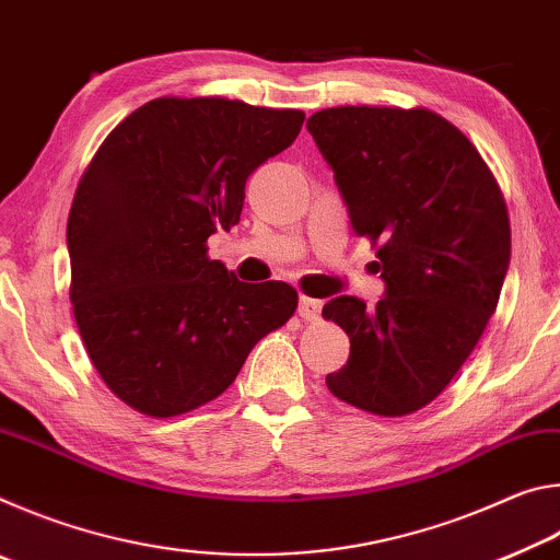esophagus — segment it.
Masks as SVG:
<instances>
[{
	"mask_svg": "<svg viewBox=\"0 0 560 560\" xmlns=\"http://www.w3.org/2000/svg\"><path fill=\"white\" fill-rule=\"evenodd\" d=\"M320 306H324V303H320L318 299L301 296L299 299V316L303 320H318L320 318Z\"/></svg>",
	"mask_w": 560,
	"mask_h": 560,
	"instance_id": "34e87169",
	"label": "esophagus"
}]
</instances>
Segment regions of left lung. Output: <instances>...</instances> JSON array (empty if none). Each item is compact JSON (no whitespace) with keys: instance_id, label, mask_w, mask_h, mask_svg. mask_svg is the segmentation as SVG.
<instances>
[{"instance_id":"8db88e82","label":"left lung","mask_w":560,"mask_h":560,"mask_svg":"<svg viewBox=\"0 0 560 560\" xmlns=\"http://www.w3.org/2000/svg\"><path fill=\"white\" fill-rule=\"evenodd\" d=\"M306 128L385 281L375 308L355 296L324 306L350 338L348 363L326 385L365 412H417L497 311L511 259L504 195L469 138L428 108L338 106Z\"/></svg>"}]
</instances>
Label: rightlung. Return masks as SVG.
I'll list each match as a JSON object with an SVG mask.
<instances>
[{"instance_id":"right-lung-1","label":"right lung","mask_w":560,"mask_h":560,"mask_svg":"<svg viewBox=\"0 0 560 560\" xmlns=\"http://www.w3.org/2000/svg\"><path fill=\"white\" fill-rule=\"evenodd\" d=\"M303 118L163 96L93 155L66 226L69 293L91 363L132 410L175 417L220 397L296 311V289L240 281L207 257V240L240 222L246 177L296 140Z\"/></svg>"}]
</instances>
